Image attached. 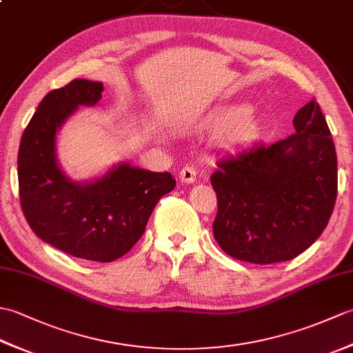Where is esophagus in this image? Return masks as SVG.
<instances>
[{
    "mask_svg": "<svg viewBox=\"0 0 353 353\" xmlns=\"http://www.w3.org/2000/svg\"><path fill=\"white\" fill-rule=\"evenodd\" d=\"M196 174L197 172L192 167H185L181 170V172H179V177H181L182 183H192L196 181Z\"/></svg>",
    "mask_w": 353,
    "mask_h": 353,
    "instance_id": "obj_1",
    "label": "esophagus"
}]
</instances>
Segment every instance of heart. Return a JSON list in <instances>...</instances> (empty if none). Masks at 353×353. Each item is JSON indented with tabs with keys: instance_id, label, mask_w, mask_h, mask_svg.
I'll return each mask as SVG.
<instances>
[{
	"instance_id": "b5f03b06",
	"label": "heart",
	"mask_w": 353,
	"mask_h": 353,
	"mask_svg": "<svg viewBox=\"0 0 353 353\" xmlns=\"http://www.w3.org/2000/svg\"><path fill=\"white\" fill-rule=\"evenodd\" d=\"M254 129L256 119L253 110L247 106L235 108L223 117L216 130V141L224 147L243 145L253 137Z\"/></svg>"
}]
</instances>
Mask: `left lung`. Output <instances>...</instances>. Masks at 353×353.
<instances>
[{
    "mask_svg": "<svg viewBox=\"0 0 353 353\" xmlns=\"http://www.w3.org/2000/svg\"><path fill=\"white\" fill-rule=\"evenodd\" d=\"M296 133L216 163L215 241L229 256L274 264L303 253L327 226L336 199V153L319 103L297 112Z\"/></svg>",
    "mask_w": 353,
    "mask_h": 353,
    "instance_id": "obj_1",
    "label": "left lung"
}]
</instances>
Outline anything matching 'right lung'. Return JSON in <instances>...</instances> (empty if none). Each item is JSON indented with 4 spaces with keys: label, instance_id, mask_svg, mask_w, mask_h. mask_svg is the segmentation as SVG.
Wrapping results in <instances>:
<instances>
[{
    "label": "right lung",
    "instance_id": "1",
    "mask_svg": "<svg viewBox=\"0 0 353 353\" xmlns=\"http://www.w3.org/2000/svg\"><path fill=\"white\" fill-rule=\"evenodd\" d=\"M103 83L76 79L43 97L21 138L19 201L42 241L72 256L110 262L142 236L157 201L174 190L171 172L121 163L94 182L76 183L56 161V133L79 106L99 103Z\"/></svg>",
    "mask_w": 353,
    "mask_h": 353
}]
</instances>
